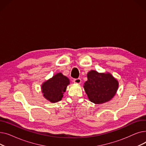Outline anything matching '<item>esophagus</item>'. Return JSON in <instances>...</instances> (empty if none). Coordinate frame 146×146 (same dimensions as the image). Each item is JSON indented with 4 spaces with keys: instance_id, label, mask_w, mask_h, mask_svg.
<instances>
[{
    "instance_id": "1",
    "label": "esophagus",
    "mask_w": 146,
    "mask_h": 146,
    "mask_svg": "<svg viewBox=\"0 0 146 146\" xmlns=\"http://www.w3.org/2000/svg\"><path fill=\"white\" fill-rule=\"evenodd\" d=\"M73 82H74V83H75L80 84V83H81L82 80H81V79H80V78H78V79H74V80H73Z\"/></svg>"
}]
</instances>
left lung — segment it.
I'll use <instances>...</instances> for the list:
<instances>
[{"label":"left lung","instance_id":"8db88e82","mask_svg":"<svg viewBox=\"0 0 146 146\" xmlns=\"http://www.w3.org/2000/svg\"><path fill=\"white\" fill-rule=\"evenodd\" d=\"M88 80L83 88L89 100L95 104L108 101L115 95L119 83L109 73H101L91 70L87 74Z\"/></svg>","mask_w":146,"mask_h":146}]
</instances>
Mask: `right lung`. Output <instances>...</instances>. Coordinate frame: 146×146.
Masks as SVG:
<instances>
[{
  "label": "right lung",
  "mask_w": 146,
  "mask_h": 146,
  "mask_svg": "<svg viewBox=\"0 0 146 146\" xmlns=\"http://www.w3.org/2000/svg\"><path fill=\"white\" fill-rule=\"evenodd\" d=\"M69 83L70 81L66 76L61 73H57L42 83L41 89L44 97L52 103L61 101Z\"/></svg>",
  "instance_id": "1"
}]
</instances>
